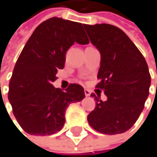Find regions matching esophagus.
<instances>
[{"label": "esophagus", "mask_w": 157, "mask_h": 157, "mask_svg": "<svg viewBox=\"0 0 157 157\" xmlns=\"http://www.w3.org/2000/svg\"><path fill=\"white\" fill-rule=\"evenodd\" d=\"M84 94H85V96H90V94H91L90 90H88V89H84Z\"/></svg>", "instance_id": "1"}]
</instances>
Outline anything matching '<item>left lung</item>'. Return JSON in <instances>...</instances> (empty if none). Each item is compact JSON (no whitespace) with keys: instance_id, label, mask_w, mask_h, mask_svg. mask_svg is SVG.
I'll use <instances>...</instances> for the list:
<instances>
[{"instance_id":"obj_1","label":"left lung","mask_w":157,"mask_h":157,"mask_svg":"<svg viewBox=\"0 0 157 157\" xmlns=\"http://www.w3.org/2000/svg\"><path fill=\"white\" fill-rule=\"evenodd\" d=\"M91 43L101 54L96 87L107 96L103 102L94 94L95 108L87 120L105 135L122 134L136 122L149 94L151 76L145 59L129 37L118 27L83 24Z\"/></svg>"}]
</instances>
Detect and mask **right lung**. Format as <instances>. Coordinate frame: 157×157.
Masks as SVG:
<instances>
[{"instance_id": "add662e5", "label": "right lung", "mask_w": 157, "mask_h": 157, "mask_svg": "<svg viewBox=\"0 0 157 157\" xmlns=\"http://www.w3.org/2000/svg\"><path fill=\"white\" fill-rule=\"evenodd\" d=\"M75 43L89 44L82 24L52 17L34 30L22 49L10 80L8 99L26 133L49 136L60 131L67 107L84 98L79 84L71 83L63 92L52 84Z\"/></svg>"}]
</instances>
